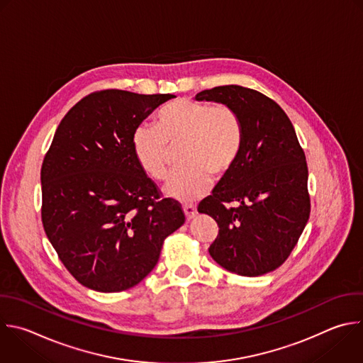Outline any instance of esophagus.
Instances as JSON below:
<instances>
[{
  "label": "esophagus",
  "instance_id": "34e87169",
  "mask_svg": "<svg viewBox=\"0 0 363 363\" xmlns=\"http://www.w3.org/2000/svg\"><path fill=\"white\" fill-rule=\"evenodd\" d=\"M184 213H185L186 219L191 220V219H194V218L196 216L198 211H196V208H195L194 205H185V206H184Z\"/></svg>",
  "mask_w": 363,
  "mask_h": 363
}]
</instances>
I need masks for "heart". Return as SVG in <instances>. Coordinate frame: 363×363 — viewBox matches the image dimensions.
<instances>
[{
  "instance_id": "b5f03b06",
  "label": "heart",
  "mask_w": 363,
  "mask_h": 363,
  "mask_svg": "<svg viewBox=\"0 0 363 363\" xmlns=\"http://www.w3.org/2000/svg\"><path fill=\"white\" fill-rule=\"evenodd\" d=\"M240 140L239 118L230 106L177 99L157 113L155 128L143 124L134 131L131 147L140 168L155 181L168 177L171 150L181 147L184 169L167 182L164 192L188 203L206 195L211 175H225L233 167Z\"/></svg>"
}]
</instances>
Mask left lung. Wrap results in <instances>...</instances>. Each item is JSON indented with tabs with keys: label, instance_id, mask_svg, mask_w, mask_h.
Segmentation results:
<instances>
[{
	"label": "left lung",
	"instance_id": "1",
	"mask_svg": "<svg viewBox=\"0 0 363 363\" xmlns=\"http://www.w3.org/2000/svg\"><path fill=\"white\" fill-rule=\"evenodd\" d=\"M195 99L230 106L242 133L233 167L198 206L219 226L209 255L240 277L268 274L291 255L311 212L308 165L294 125L275 101L240 85L205 89ZM232 201L238 205L228 207Z\"/></svg>",
	"mask_w": 363,
	"mask_h": 363
}]
</instances>
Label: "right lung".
I'll return each mask as SVG.
<instances>
[{
    "mask_svg": "<svg viewBox=\"0 0 363 363\" xmlns=\"http://www.w3.org/2000/svg\"><path fill=\"white\" fill-rule=\"evenodd\" d=\"M172 94H89L62 118L41 168L45 233L69 274L98 292L140 284L157 265L181 206L160 199L131 138Z\"/></svg>",
    "mask_w": 363,
    "mask_h": 363,
    "instance_id": "obj_1",
    "label": "right lung"
}]
</instances>
